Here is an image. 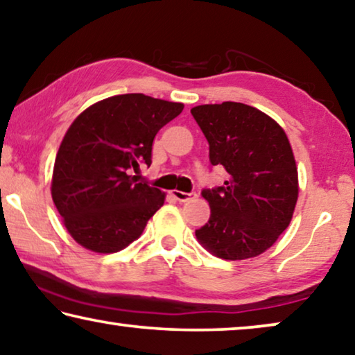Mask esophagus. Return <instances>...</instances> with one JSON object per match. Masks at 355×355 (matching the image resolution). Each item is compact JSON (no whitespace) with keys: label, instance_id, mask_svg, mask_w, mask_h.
Returning <instances> with one entry per match:
<instances>
[{"label":"esophagus","instance_id":"obj_1","mask_svg":"<svg viewBox=\"0 0 355 355\" xmlns=\"http://www.w3.org/2000/svg\"><path fill=\"white\" fill-rule=\"evenodd\" d=\"M172 196L177 200H180V202H187V200L196 198V193H193V191L191 193H184V191H178V189H173Z\"/></svg>","mask_w":355,"mask_h":355}]
</instances>
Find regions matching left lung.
Segmentation results:
<instances>
[{
    "instance_id": "1",
    "label": "left lung",
    "mask_w": 355,
    "mask_h": 355,
    "mask_svg": "<svg viewBox=\"0 0 355 355\" xmlns=\"http://www.w3.org/2000/svg\"><path fill=\"white\" fill-rule=\"evenodd\" d=\"M193 118L209 141L211 166H223V187L202 189L210 218L196 237L211 255L245 260L268 250L287 230L298 199V171L282 127L237 102L199 105Z\"/></svg>"
}]
</instances>
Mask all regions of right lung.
<instances>
[{"mask_svg":"<svg viewBox=\"0 0 355 355\" xmlns=\"http://www.w3.org/2000/svg\"><path fill=\"white\" fill-rule=\"evenodd\" d=\"M182 111L183 103L124 94L73 121L57 153L51 193L79 245L114 253L139 239L166 194L130 173L151 166L156 134Z\"/></svg>","mask_w":355,"mask_h":355,"instance_id":"obj_1","label":"right lung"}]
</instances>
